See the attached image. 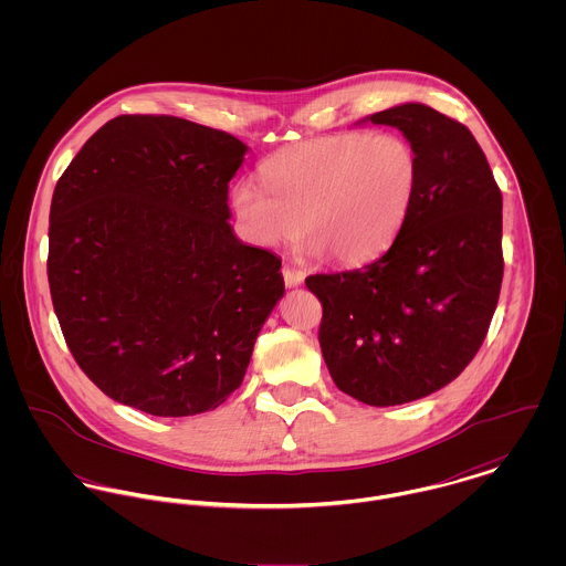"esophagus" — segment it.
<instances>
[{"instance_id":"esophagus-1","label":"esophagus","mask_w":566,"mask_h":566,"mask_svg":"<svg viewBox=\"0 0 566 566\" xmlns=\"http://www.w3.org/2000/svg\"><path fill=\"white\" fill-rule=\"evenodd\" d=\"M283 281L287 287H298L305 281V272L296 270L292 265H283Z\"/></svg>"}]
</instances>
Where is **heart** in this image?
I'll use <instances>...</instances> for the list:
<instances>
[{"label":"heart","instance_id":"1","mask_svg":"<svg viewBox=\"0 0 566 566\" xmlns=\"http://www.w3.org/2000/svg\"><path fill=\"white\" fill-rule=\"evenodd\" d=\"M231 205L250 242L279 245L303 233L335 263L381 254L403 227L418 187V157L392 133H344L292 144L261 165Z\"/></svg>","mask_w":566,"mask_h":566}]
</instances>
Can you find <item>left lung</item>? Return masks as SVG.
<instances>
[{"instance_id": "1", "label": "left lung", "mask_w": 566, "mask_h": 566, "mask_svg": "<svg viewBox=\"0 0 566 566\" xmlns=\"http://www.w3.org/2000/svg\"><path fill=\"white\" fill-rule=\"evenodd\" d=\"M395 126L418 157V187L397 240L377 261L307 276L335 386L375 407L422 399L478 355L496 310L501 191L471 130L427 104L368 117Z\"/></svg>"}]
</instances>
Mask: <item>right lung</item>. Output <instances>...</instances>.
Here are the masks:
<instances>
[{
    "label": "right lung",
    "instance_id": "right-lung-1",
    "mask_svg": "<svg viewBox=\"0 0 566 566\" xmlns=\"http://www.w3.org/2000/svg\"><path fill=\"white\" fill-rule=\"evenodd\" d=\"M245 153L180 117L119 115L59 178L52 303L82 373L113 401L180 418L242 386L285 294L281 259L229 224V180Z\"/></svg>",
    "mask_w": 566,
    "mask_h": 566
}]
</instances>
